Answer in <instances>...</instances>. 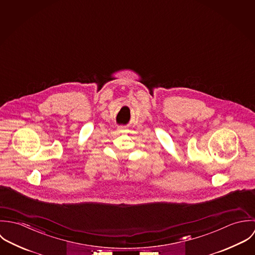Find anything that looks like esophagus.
Instances as JSON below:
<instances>
[{"mask_svg": "<svg viewBox=\"0 0 255 255\" xmlns=\"http://www.w3.org/2000/svg\"><path fill=\"white\" fill-rule=\"evenodd\" d=\"M118 131H119V132H125V129H124L123 127H120V128L118 129Z\"/></svg>", "mask_w": 255, "mask_h": 255, "instance_id": "1", "label": "esophagus"}]
</instances>
